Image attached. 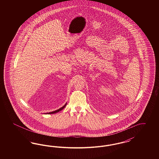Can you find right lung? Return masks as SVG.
<instances>
[{"label": "right lung", "instance_id": "right-lung-1", "mask_svg": "<svg viewBox=\"0 0 159 159\" xmlns=\"http://www.w3.org/2000/svg\"><path fill=\"white\" fill-rule=\"evenodd\" d=\"M66 105H67V103L64 105V106H63V107H62L61 108H59L58 110H55V111H52V112H49V113H44V114H53V113H58V112H59L60 111H61V110H62V109H64V108H65V107L66 106Z\"/></svg>", "mask_w": 159, "mask_h": 159}]
</instances>
